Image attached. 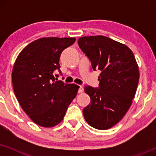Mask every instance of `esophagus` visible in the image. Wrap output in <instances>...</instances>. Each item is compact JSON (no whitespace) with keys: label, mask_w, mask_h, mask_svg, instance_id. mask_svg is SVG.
<instances>
[{"label":"esophagus","mask_w":156,"mask_h":156,"mask_svg":"<svg viewBox=\"0 0 156 156\" xmlns=\"http://www.w3.org/2000/svg\"><path fill=\"white\" fill-rule=\"evenodd\" d=\"M83 92H84V88H83V87H82V86H80V88H79L78 93L81 94V93H83Z\"/></svg>","instance_id":"esophagus-1"}]
</instances>
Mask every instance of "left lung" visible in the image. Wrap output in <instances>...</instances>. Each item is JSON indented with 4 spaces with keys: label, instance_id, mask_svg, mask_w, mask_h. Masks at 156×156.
<instances>
[{
    "label": "left lung",
    "instance_id": "left-lung-1",
    "mask_svg": "<svg viewBox=\"0 0 156 156\" xmlns=\"http://www.w3.org/2000/svg\"><path fill=\"white\" fill-rule=\"evenodd\" d=\"M81 50L99 69V89L85 86L91 102L83 109L87 123L106 130L118 123L126 114L135 97L139 69L132 51L124 44L102 35L82 37Z\"/></svg>",
    "mask_w": 156,
    "mask_h": 156
}]
</instances>
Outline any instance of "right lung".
<instances>
[{"mask_svg": "<svg viewBox=\"0 0 156 156\" xmlns=\"http://www.w3.org/2000/svg\"><path fill=\"white\" fill-rule=\"evenodd\" d=\"M75 40V37L40 38L27 44L15 62L12 72L15 94L23 111L40 126L59 124L77 94L78 85L55 81L53 75L56 69L61 73V53Z\"/></svg>", "mask_w": 156, "mask_h": 156, "instance_id": "right-lung-1", "label": "right lung"}]
</instances>
